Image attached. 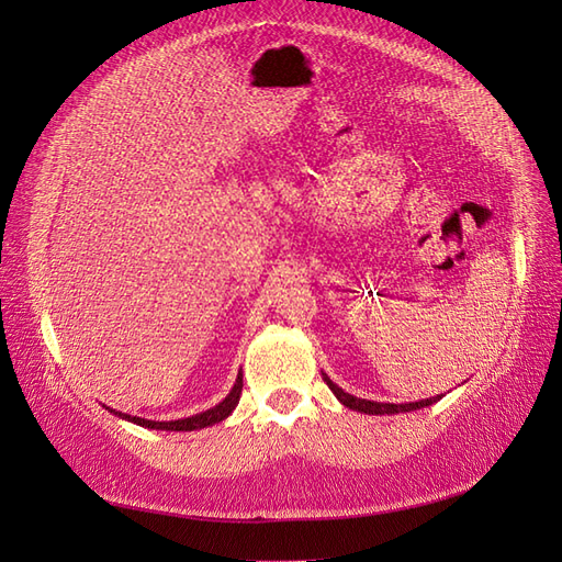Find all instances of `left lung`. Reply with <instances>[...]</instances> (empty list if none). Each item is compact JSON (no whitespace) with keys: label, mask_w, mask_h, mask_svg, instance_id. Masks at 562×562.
Here are the masks:
<instances>
[{"label":"left lung","mask_w":562,"mask_h":562,"mask_svg":"<svg viewBox=\"0 0 562 562\" xmlns=\"http://www.w3.org/2000/svg\"><path fill=\"white\" fill-rule=\"evenodd\" d=\"M323 382H326L330 386L333 394L337 396V401L351 407V411H359V413H366V415H396V413H411V411H419V407H427V405H434L436 401H440V396H431V398H424V401H415V403H378V401H366V398H356L351 394H347V391L339 389L326 372H323Z\"/></svg>","instance_id":"8db88e82"}]
</instances>
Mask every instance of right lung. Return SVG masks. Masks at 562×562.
Listing matches in <instances>:
<instances>
[{
  "label": "right lung",
  "instance_id": "right-lung-1",
  "mask_svg": "<svg viewBox=\"0 0 562 562\" xmlns=\"http://www.w3.org/2000/svg\"><path fill=\"white\" fill-rule=\"evenodd\" d=\"M241 389H244V375L239 372V378H236L234 386L229 394L225 396V401H220L217 405H213L211 411L206 413H199V415H192V417H184V419H176V422H151V419H143V417H133V415H124V413H114V411H108L114 413L116 417L122 419H128L133 424H138V427H145V429H161V431H194V429H203V427H213V424L223 422L232 415V411L236 407V403H239L241 398Z\"/></svg>",
  "mask_w": 562,
  "mask_h": 562
}]
</instances>
